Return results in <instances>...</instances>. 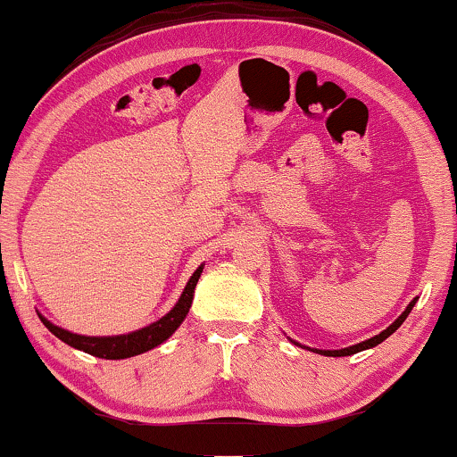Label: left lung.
Masks as SVG:
<instances>
[{"mask_svg": "<svg viewBox=\"0 0 457 457\" xmlns=\"http://www.w3.org/2000/svg\"><path fill=\"white\" fill-rule=\"evenodd\" d=\"M416 300H419V295H416V298L410 302V304L406 306V311H403L400 317H397L394 323H391L387 329H383L381 333H378V336H375V337H370V339H364V342H360V344H356V345H348V348H342V350H319V348H308V345H302V344H298V342H294V339H290V342H294L295 345H300V348H306V350H311V352H317V354H320V356H352V354H356V352H362V350H369V348H375V345H378L381 342H385V339H387L391 333H395L397 329H400V325L403 323V320L408 319V314H410V311H412L414 308V304H416Z\"/></svg>", "mask_w": 457, "mask_h": 457, "instance_id": "obj_1", "label": "left lung"}]
</instances>
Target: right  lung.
<instances>
[{
  "label": "right lung",
  "instance_id": "right-lung-1",
  "mask_svg": "<svg viewBox=\"0 0 457 457\" xmlns=\"http://www.w3.org/2000/svg\"><path fill=\"white\" fill-rule=\"evenodd\" d=\"M204 265H198L195 273L190 275L188 284H186L182 295H179L176 304L167 314H163L162 319L155 320V323L143 327V329L130 331V333H121V336H79V333H72L68 329H62L43 317L38 312V319L43 320V325L54 333L55 337H60L63 344L72 345V348L87 352V354L97 356V358H105V360H121V358H132L143 354V352H149L157 345H162L167 342L179 325L184 323L186 314H188L190 306H192V298H195V287L198 284V278H201Z\"/></svg>",
  "mask_w": 457,
  "mask_h": 457
}]
</instances>
